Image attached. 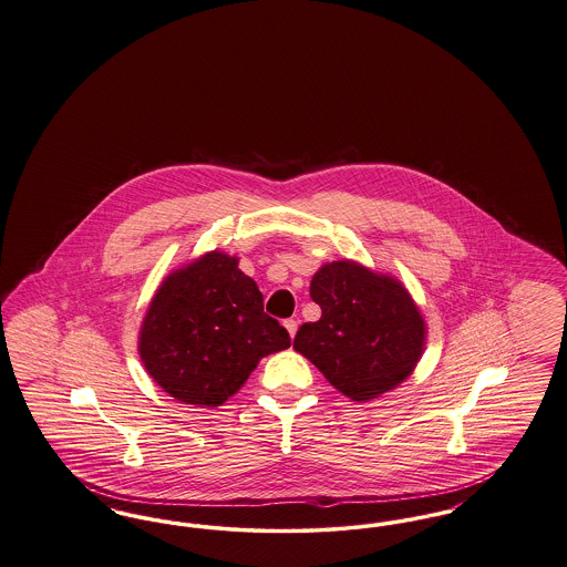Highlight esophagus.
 <instances>
[{"mask_svg":"<svg viewBox=\"0 0 567 567\" xmlns=\"http://www.w3.org/2000/svg\"><path fill=\"white\" fill-rule=\"evenodd\" d=\"M284 326H286V330H288V334H290V339H295L296 330H298V321L286 320V321H284Z\"/></svg>","mask_w":567,"mask_h":567,"instance_id":"34e87169","label":"esophagus"}]
</instances>
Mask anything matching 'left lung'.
<instances>
[{
  "mask_svg": "<svg viewBox=\"0 0 567 567\" xmlns=\"http://www.w3.org/2000/svg\"><path fill=\"white\" fill-rule=\"evenodd\" d=\"M318 321L302 323L295 349L341 394L369 402L413 374L425 349V320L400 279L355 260L326 262L311 279Z\"/></svg>",
  "mask_w": 567,
  "mask_h": 567,
  "instance_id": "8db88e82",
  "label": "left lung"
}]
</instances>
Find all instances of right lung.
<instances>
[{
  "label": "right lung",
  "instance_id": "obj_1",
  "mask_svg": "<svg viewBox=\"0 0 567 567\" xmlns=\"http://www.w3.org/2000/svg\"><path fill=\"white\" fill-rule=\"evenodd\" d=\"M290 347L239 258L207 251L169 272L150 300L137 351L163 392L195 406H220L258 362Z\"/></svg>",
  "mask_w": 567,
  "mask_h": 567
}]
</instances>
